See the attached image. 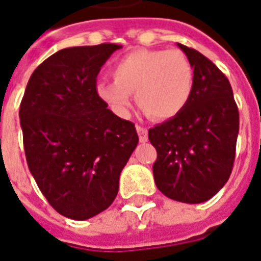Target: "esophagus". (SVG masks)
Returning a JSON list of instances; mask_svg holds the SVG:
<instances>
[{"mask_svg": "<svg viewBox=\"0 0 261 261\" xmlns=\"http://www.w3.org/2000/svg\"><path fill=\"white\" fill-rule=\"evenodd\" d=\"M137 131H138L139 141L141 142H147V130L142 126H137Z\"/></svg>", "mask_w": 261, "mask_h": 261, "instance_id": "34e87169", "label": "esophagus"}]
</instances>
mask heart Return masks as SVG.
I'll return each mask as SVG.
<instances>
[{
	"label": "heart",
	"instance_id": "obj_1",
	"mask_svg": "<svg viewBox=\"0 0 261 261\" xmlns=\"http://www.w3.org/2000/svg\"><path fill=\"white\" fill-rule=\"evenodd\" d=\"M114 80L96 83V93L115 114L127 116L131 93L157 120L177 116L194 90V67L177 50H134L111 66Z\"/></svg>",
	"mask_w": 261,
	"mask_h": 261
}]
</instances>
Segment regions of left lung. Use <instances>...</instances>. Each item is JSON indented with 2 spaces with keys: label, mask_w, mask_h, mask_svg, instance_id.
Returning <instances> with one entry per match:
<instances>
[{
  "label": "left lung",
  "mask_w": 261,
  "mask_h": 261,
  "mask_svg": "<svg viewBox=\"0 0 261 261\" xmlns=\"http://www.w3.org/2000/svg\"><path fill=\"white\" fill-rule=\"evenodd\" d=\"M177 46L194 67V90L177 116L149 130V141L157 150V188L194 204L213 198L230 177L240 118L226 75L199 51Z\"/></svg>",
  "instance_id": "1"
}]
</instances>
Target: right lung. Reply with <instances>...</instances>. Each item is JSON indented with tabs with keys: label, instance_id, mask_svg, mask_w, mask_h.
<instances>
[{
	"label": "right lung",
	"instance_id": "1",
	"mask_svg": "<svg viewBox=\"0 0 261 261\" xmlns=\"http://www.w3.org/2000/svg\"><path fill=\"white\" fill-rule=\"evenodd\" d=\"M120 44L69 47L39 65L20 104L27 164L54 210L75 221L112 204L138 145L134 123L96 93L101 66Z\"/></svg>",
	"mask_w": 261,
	"mask_h": 261
}]
</instances>
